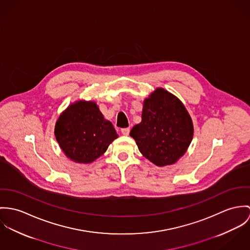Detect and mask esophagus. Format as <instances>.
I'll return each instance as SVG.
<instances>
[{"instance_id":"esophagus-1","label":"esophagus","mask_w":250,"mask_h":250,"mask_svg":"<svg viewBox=\"0 0 250 250\" xmlns=\"http://www.w3.org/2000/svg\"><path fill=\"white\" fill-rule=\"evenodd\" d=\"M121 132H122V134L123 135H128L129 134V132H130V128L129 127H125V128H122L121 129Z\"/></svg>"}]
</instances>
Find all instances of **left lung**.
<instances>
[{
	"mask_svg": "<svg viewBox=\"0 0 250 250\" xmlns=\"http://www.w3.org/2000/svg\"><path fill=\"white\" fill-rule=\"evenodd\" d=\"M193 134L189 113L177 98L162 88L145 100L142 122L130 131L140 152L160 167L175 163L186 152Z\"/></svg>",
	"mask_w": 250,
	"mask_h": 250,
	"instance_id": "left-lung-1",
	"label": "left lung"
}]
</instances>
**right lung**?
<instances>
[{"instance_id":"add662e5","label":"right lung","mask_w":250,"mask_h":250,"mask_svg":"<svg viewBox=\"0 0 250 250\" xmlns=\"http://www.w3.org/2000/svg\"><path fill=\"white\" fill-rule=\"evenodd\" d=\"M56 141L67 157L91 163L103 155L118 134L104 120L95 103L78 102L60 115L55 129Z\"/></svg>"}]
</instances>
